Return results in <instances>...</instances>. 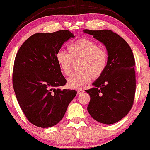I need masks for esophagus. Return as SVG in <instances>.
Instances as JSON below:
<instances>
[{
	"instance_id": "1",
	"label": "esophagus",
	"mask_w": 150,
	"mask_h": 150,
	"mask_svg": "<svg viewBox=\"0 0 150 150\" xmlns=\"http://www.w3.org/2000/svg\"><path fill=\"white\" fill-rule=\"evenodd\" d=\"M85 91L83 89H77V93L78 94H81V93H83Z\"/></svg>"
}]
</instances>
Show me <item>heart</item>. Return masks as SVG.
<instances>
[{
	"label": "heart",
	"mask_w": 150,
	"mask_h": 150,
	"mask_svg": "<svg viewBox=\"0 0 150 150\" xmlns=\"http://www.w3.org/2000/svg\"><path fill=\"white\" fill-rule=\"evenodd\" d=\"M69 54L59 51L56 54V60L61 71L66 75H70L73 61H80L79 72L71 76L67 80V86L78 89L91 80L101 77L108 65L109 56L105 49L99 48L96 42L90 40L79 39L67 47Z\"/></svg>",
	"instance_id": "b5f03b06"
}]
</instances>
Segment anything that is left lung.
I'll return each instance as SVG.
<instances>
[{
	"label": "left lung",
	"mask_w": 150,
	"mask_h": 150,
	"mask_svg": "<svg viewBox=\"0 0 150 150\" xmlns=\"http://www.w3.org/2000/svg\"><path fill=\"white\" fill-rule=\"evenodd\" d=\"M83 32L93 36L106 47L108 65L101 77L93 83L94 87L85 90L90 99V115L104 124H113L129 113L135 91V59L127 42L111 30Z\"/></svg>",
	"instance_id": "8db88e82"
}]
</instances>
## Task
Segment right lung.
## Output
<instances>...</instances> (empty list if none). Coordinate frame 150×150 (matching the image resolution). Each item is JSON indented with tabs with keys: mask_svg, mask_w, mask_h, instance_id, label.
I'll list each match as a JSON object with an SVG mask.
<instances>
[{
	"mask_svg": "<svg viewBox=\"0 0 150 150\" xmlns=\"http://www.w3.org/2000/svg\"><path fill=\"white\" fill-rule=\"evenodd\" d=\"M74 35L68 30L35 33L21 45L14 63L13 84L16 99L27 120L39 127H50L62 120L75 90L65 85L56 60L63 44Z\"/></svg>",
	"mask_w": 150,
	"mask_h": 150,
	"instance_id": "1",
	"label": "right lung"
}]
</instances>
